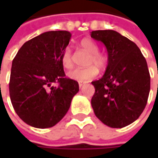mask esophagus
<instances>
[{
	"mask_svg": "<svg viewBox=\"0 0 158 158\" xmlns=\"http://www.w3.org/2000/svg\"><path fill=\"white\" fill-rule=\"evenodd\" d=\"M84 85H85V84H84V83H83V82H79V87H80V88H81V87H82V86Z\"/></svg>",
	"mask_w": 158,
	"mask_h": 158,
	"instance_id": "1",
	"label": "esophagus"
}]
</instances>
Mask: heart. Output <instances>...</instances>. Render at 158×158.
Segmentation results:
<instances>
[{
  "mask_svg": "<svg viewBox=\"0 0 158 158\" xmlns=\"http://www.w3.org/2000/svg\"><path fill=\"white\" fill-rule=\"evenodd\" d=\"M80 47L85 50L86 52L89 54L87 64L89 66L85 69H76L68 73V77L69 79L80 81V82H86L96 78L98 74V69H103L106 68L107 64V56L102 52H98L99 47L96 42L93 41L92 40L85 38L81 40L79 42ZM61 63L63 68L66 69H71L73 66L72 60V53L71 50L69 47L63 51L61 56ZM94 66H93V65Z\"/></svg>",
  "mask_w": 158,
  "mask_h": 158,
  "instance_id": "heart-1",
  "label": "heart"
}]
</instances>
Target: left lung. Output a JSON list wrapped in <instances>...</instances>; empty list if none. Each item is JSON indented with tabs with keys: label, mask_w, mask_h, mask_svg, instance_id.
<instances>
[{
	"label": "left lung",
	"mask_w": 158,
	"mask_h": 158,
	"mask_svg": "<svg viewBox=\"0 0 158 158\" xmlns=\"http://www.w3.org/2000/svg\"><path fill=\"white\" fill-rule=\"evenodd\" d=\"M102 42L108 55L104 75L91 82L95 94L91 106L96 116L111 128L135 122L145 109L151 78L146 58L135 43L114 30L90 33Z\"/></svg>",
	"instance_id": "8db88e82"
}]
</instances>
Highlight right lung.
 I'll return each instance as SVG.
<instances>
[{"instance_id": "add662e5", "label": "right lung", "mask_w": 158, "mask_h": 158, "mask_svg": "<svg viewBox=\"0 0 158 158\" xmlns=\"http://www.w3.org/2000/svg\"><path fill=\"white\" fill-rule=\"evenodd\" d=\"M72 35L48 31L25 42L13 59L9 93L16 113L27 124L46 129L68 113L79 84L65 77L61 56ZM57 82V87L53 86Z\"/></svg>"}]
</instances>
